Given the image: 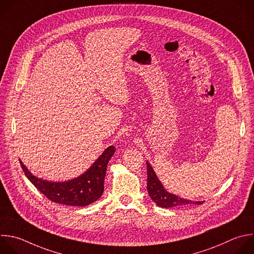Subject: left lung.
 <instances>
[{"label":"left lung","mask_w":254,"mask_h":254,"mask_svg":"<svg viewBox=\"0 0 254 254\" xmlns=\"http://www.w3.org/2000/svg\"><path fill=\"white\" fill-rule=\"evenodd\" d=\"M147 168V191L150 198L160 207H175L186 204H202L203 201H191L185 198H181L178 195H175L165 190L158 178L156 177L151 165L146 161Z\"/></svg>","instance_id":"obj_1"}]
</instances>
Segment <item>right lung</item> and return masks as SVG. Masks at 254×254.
I'll use <instances>...</instances> for the list:
<instances>
[{"mask_svg":"<svg viewBox=\"0 0 254 254\" xmlns=\"http://www.w3.org/2000/svg\"><path fill=\"white\" fill-rule=\"evenodd\" d=\"M115 151L114 145L109 146L86 173L63 183L39 179L29 172L21 160L20 163L28 180L50 200L71 206H87L102 196L107 166Z\"/></svg>","mask_w":254,"mask_h":254,"instance_id":"obj_1","label":"right lung"}]
</instances>
